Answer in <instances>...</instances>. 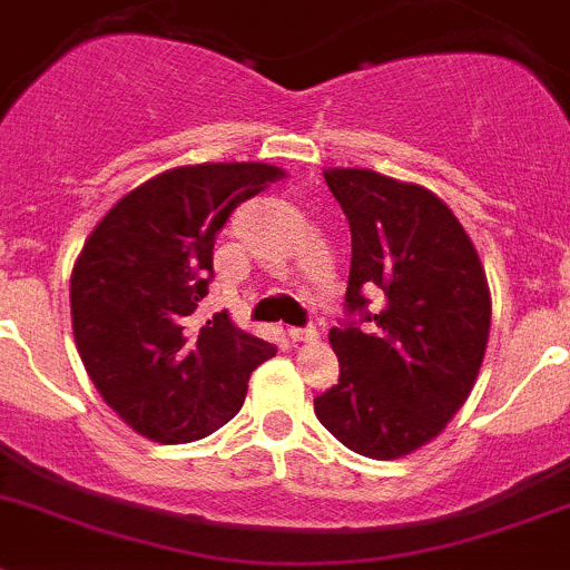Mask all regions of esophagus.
<instances>
[{"label":"esophagus","instance_id":"1","mask_svg":"<svg viewBox=\"0 0 570 570\" xmlns=\"http://www.w3.org/2000/svg\"><path fill=\"white\" fill-rule=\"evenodd\" d=\"M288 338L294 341V344H316L318 333H316V330H299V327H294V330H288Z\"/></svg>","mask_w":570,"mask_h":570}]
</instances>
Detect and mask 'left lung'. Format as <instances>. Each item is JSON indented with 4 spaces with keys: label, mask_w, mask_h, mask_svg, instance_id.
Instances as JSON below:
<instances>
[{
    "label": "left lung",
    "mask_w": 570,
    "mask_h": 570,
    "mask_svg": "<svg viewBox=\"0 0 570 570\" xmlns=\"http://www.w3.org/2000/svg\"><path fill=\"white\" fill-rule=\"evenodd\" d=\"M352 232L346 311L330 330L341 375L313 400L318 422L370 459H400L436 439L470 397L490 338L484 265L451 207L420 184L366 167L324 170ZM375 293L382 307L365 311Z\"/></svg>",
    "instance_id": "obj_1"
}]
</instances>
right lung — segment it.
Masks as SVG:
<instances>
[{
    "label": "right lung",
    "instance_id": "1",
    "mask_svg": "<svg viewBox=\"0 0 570 570\" xmlns=\"http://www.w3.org/2000/svg\"><path fill=\"white\" fill-rule=\"evenodd\" d=\"M279 178L285 170L263 161L173 167L122 195L83 243L69 282L75 344L100 397L139 436H209L276 355L226 313L200 330L189 316L209 294L215 235Z\"/></svg>",
    "mask_w": 570,
    "mask_h": 570
}]
</instances>
